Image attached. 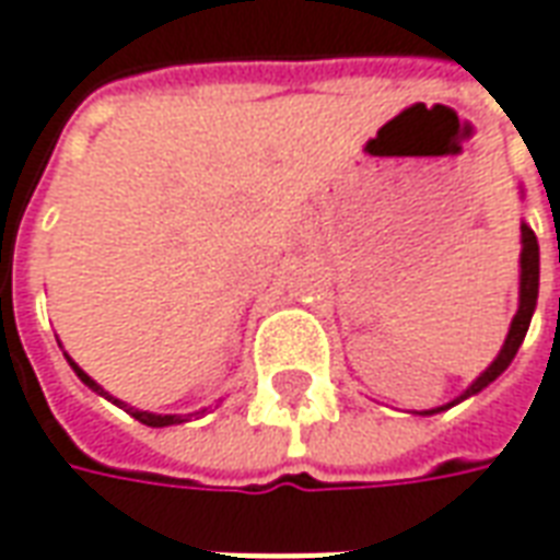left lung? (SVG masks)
Segmentation results:
<instances>
[{
    "instance_id": "left-lung-1",
    "label": "left lung",
    "mask_w": 560,
    "mask_h": 560,
    "mask_svg": "<svg viewBox=\"0 0 560 560\" xmlns=\"http://www.w3.org/2000/svg\"><path fill=\"white\" fill-rule=\"evenodd\" d=\"M518 264H522V272H518V312H515V318L510 324V334H506V342L500 348V354L494 361L488 363V370H485L476 382H472L470 388L464 390L460 397H455L452 402H445V406H436V409H424V412H418V416H436V412H445V409H452L460 400H467L472 394H479L482 388H488L494 378H498L506 366L515 358V351L522 348L527 336V327H530V318H534V308H537V293H539V245L537 236H534V230L522 221V257H518Z\"/></svg>"
}]
</instances>
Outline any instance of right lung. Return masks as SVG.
Wrapping results in <instances>:
<instances>
[{"mask_svg": "<svg viewBox=\"0 0 560 560\" xmlns=\"http://www.w3.org/2000/svg\"><path fill=\"white\" fill-rule=\"evenodd\" d=\"M66 361H69V366L75 370L78 378H81V382H84V385H88L90 390H96L100 397H105V400H112V402H115V406H120V409H127V412H130V416L136 418V421H142V424H148V428H170V424H185V421H190V418H194V416H202V412H206V409H199V412H190V416H158V412H144V409H132V406H127V402H124V400H117V397H112V394H108V390H105L103 385H96V382H93V378H90V375L84 373V370H81V366H78V363L72 361V358H69V354H66Z\"/></svg>", "mask_w": 560, "mask_h": 560, "instance_id": "obj_1", "label": "right lung"}]
</instances>
